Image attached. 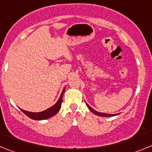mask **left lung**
Listing matches in <instances>:
<instances>
[{
  "label": "left lung",
  "instance_id": "8db88e82",
  "mask_svg": "<svg viewBox=\"0 0 152 152\" xmlns=\"http://www.w3.org/2000/svg\"><path fill=\"white\" fill-rule=\"evenodd\" d=\"M86 106L88 107V108L89 109V110H91V111L94 114L99 116V117H113V116H117V115H118V114H120V113H115V114H110V113H101V112H98V111H96V110H94L92 107H90L89 105L88 104L86 103Z\"/></svg>",
  "mask_w": 152,
  "mask_h": 152
}]
</instances>
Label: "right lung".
<instances>
[{
	"mask_svg": "<svg viewBox=\"0 0 152 152\" xmlns=\"http://www.w3.org/2000/svg\"><path fill=\"white\" fill-rule=\"evenodd\" d=\"M64 91H65V88L63 89L61 96H60L59 99L57 100V102H56L55 104H54L53 106L50 107L48 108L47 110H44V111L29 112V111H27V110H23V109H20V110H21L23 113H25L26 115L28 116L29 118L32 119V120H46V119L50 118V117H53V116H54L55 114H57V112L59 111L60 109H61V104H62L63 95H64Z\"/></svg>",
	"mask_w": 152,
	"mask_h": 152,
	"instance_id": "right-lung-1",
	"label": "right lung"
}]
</instances>
